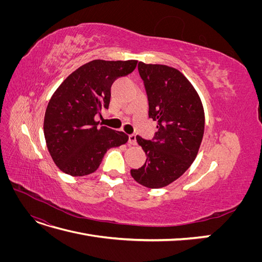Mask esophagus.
<instances>
[{
	"label": "esophagus",
	"mask_w": 262,
	"mask_h": 262,
	"mask_svg": "<svg viewBox=\"0 0 262 262\" xmlns=\"http://www.w3.org/2000/svg\"><path fill=\"white\" fill-rule=\"evenodd\" d=\"M129 143L131 145H137V137L134 134H130L129 136Z\"/></svg>",
	"instance_id": "34e87169"
}]
</instances>
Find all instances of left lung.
<instances>
[{
	"label": "left lung",
	"instance_id": "8db88e82",
	"mask_svg": "<svg viewBox=\"0 0 262 262\" xmlns=\"http://www.w3.org/2000/svg\"><path fill=\"white\" fill-rule=\"evenodd\" d=\"M148 98V117L157 122L152 140L137 137L147 155L145 164L131 169L140 185L158 189L184 173L199 152L204 133L202 101L192 84L177 69L139 62Z\"/></svg>",
	"mask_w": 262,
	"mask_h": 262
}]
</instances>
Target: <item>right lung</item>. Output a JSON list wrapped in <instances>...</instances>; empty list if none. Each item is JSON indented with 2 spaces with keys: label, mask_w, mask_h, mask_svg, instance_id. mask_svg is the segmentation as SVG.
Masks as SVG:
<instances>
[{
  "label": "right lung",
  "mask_w": 262,
  "mask_h": 262,
  "mask_svg": "<svg viewBox=\"0 0 262 262\" xmlns=\"http://www.w3.org/2000/svg\"><path fill=\"white\" fill-rule=\"evenodd\" d=\"M137 60H93L71 73L47 106L43 133L47 147L59 169L71 176L96 171L107 150L125 144L122 131L97 126L95 116L108 109L112 85L130 74Z\"/></svg>",
  "instance_id": "obj_1"
}]
</instances>
